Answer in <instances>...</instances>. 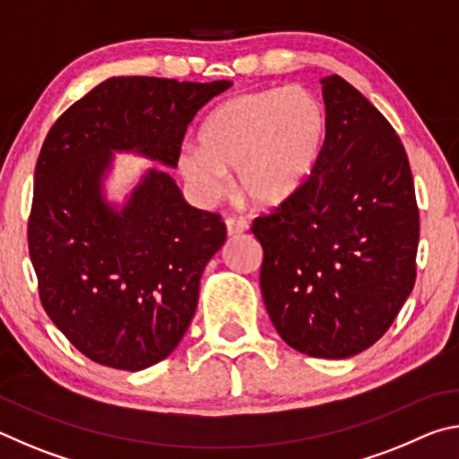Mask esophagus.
<instances>
[{
    "label": "esophagus",
    "mask_w": 459,
    "mask_h": 459,
    "mask_svg": "<svg viewBox=\"0 0 459 459\" xmlns=\"http://www.w3.org/2000/svg\"><path fill=\"white\" fill-rule=\"evenodd\" d=\"M224 224H227V235L229 237L243 235V232L248 229V224L243 219H237V216H229V219L224 221Z\"/></svg>",
    "instance_id": "34e87169"
}]
</instances>
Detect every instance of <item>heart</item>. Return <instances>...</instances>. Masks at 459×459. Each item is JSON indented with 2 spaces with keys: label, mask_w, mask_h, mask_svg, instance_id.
<instances>
[{
  "label": "heart",
  "mask_w": 459,
  "mask_h": 459,
  "mask_svg": "<svg viewBox=\"0 0 459 459\" xmlns=\"http://www.w3.org/2000/svg\"><path fill=\"white\" fill-rule=\"evenodd\" d=\"M328 119L312 91L269 89L224 100L200 127V145L182 147L178 168L200 200L235 188L255 206H277L301 190L320 164Z\"/></svg>",
  "instance_id": "b5f03b06"
}]
</instances>
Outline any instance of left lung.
Here are the masks:
<instances>
[{
	"label": "left lung",
	"mask_w": 459,
	"mask_h": 459,
	"mask_svg": "<svg viewBox=\"0 0 459 459\" xmlns=\"http://www.w3.org/2000/svg\"><path fill=\"white\" fill-rule=\"evenodd\" d=\"M324 152L312 178L255 219L261 293L293 351L351 359L397 317L415 285L419 211L399 135L342 76L322 79Z\"/></svg>",
	"instance_id": "1"
}]
</instances>
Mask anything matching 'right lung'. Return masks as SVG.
<instances>
[{
    "label": "right lung",
    "instance_id": "right-lung-1",
    "mask_svg": "<svg viewBox=\"0 0 459 459\" xmlns=\"http://www.w3.org/2000/svg\"><path fill=\"white\" fill-rule=\"evenodd\" d=\"M232 82L113 76L54 123L34 172L28 222L40 301L76 351L103 367L150 368L180 344L200 277L224 245L219 214L148 169L123 203L106 196L115 152L176 168L186 127Z\"/></svg>",
    "mask_w": 459,
    "mask_h": 459
}]
</instances>
